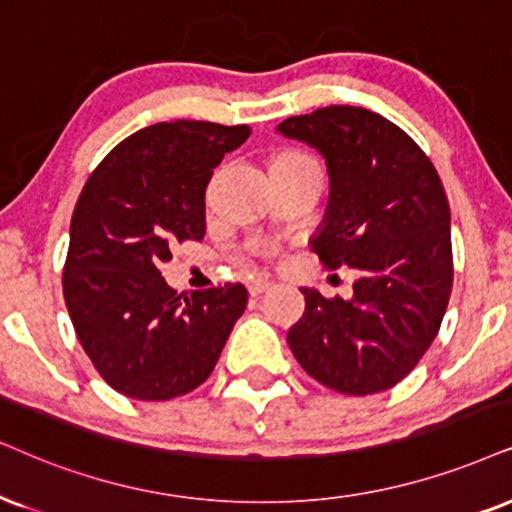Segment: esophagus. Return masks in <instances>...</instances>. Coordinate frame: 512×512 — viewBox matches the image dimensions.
<instances>
[{"mask_svg":"<svg viewBox=\"0 0 512 512\" xmlns=\"http://www.w3.org/2000/svg\"><path fill=\"white\" fill-rule=\"evenodd\" d=\"M269 286H271V281L267 276H255V278H250L248 281V290H250V295H262L264 290H269Z\"/></svg>","mask_w":512,"mask_h":512,"instance_id":"1","label":"esophagus"}]
</instances>
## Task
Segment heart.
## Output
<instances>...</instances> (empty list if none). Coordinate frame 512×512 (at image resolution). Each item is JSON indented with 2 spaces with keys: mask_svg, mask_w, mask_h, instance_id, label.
<instances>
[{
  "mask_svg": "<svg viewBox=\"0 0 512 512\" xmlns=\"http://www.w3.org/2000/svg\"><path fill=\"white\" fill-rule=\"evenodd\" d=\"M286 155H297V153H281V155H278V158H286Z\"/></svg>",
  "mask_w": 512,
  "mask_h": 512,
  "instance_id": "b5f03b06",
  "label": "heart"
}]
</instances>
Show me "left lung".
<instances>
[{
  "label": "left lung",
  "instance_id": "8db88e82",
  "mask_svg": "<svg viewBox=\"0 0 512 512\" xmlns=\"http://www.w3.org/2000/svg\"><path fill=\"white\" fill-rule=\"evenodd\" d=\"M278 132L326 158L331 198L312 250L328 269L359 271L352 300L302 288L304 314L288 345L335 392L390 390L437 338L454 286L442 179L404 129L366 108L293 115Z\"/></svg>",
  "mask_w": 512,
  "mask_h": 512
}]
</instances>
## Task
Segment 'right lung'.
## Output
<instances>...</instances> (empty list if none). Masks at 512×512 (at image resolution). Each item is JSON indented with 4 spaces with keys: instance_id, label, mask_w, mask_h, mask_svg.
<instances>
[{
    "instance_id": "add662e5",
    "label": "right lung",
    "mask_w": 512,
    "mask_h": 512,
    "mask_svg": "<svg viewBox=\"0 0 512 512\" xmlns=\"http://www.w3.org/2000/svg\"><path fill=\"white\" fill-rule=\"evenodd\" d=\"M248 137V125L158 122L120 141L77 198L63 297L82 349L125 397L196 390L245 312L241 283L177 295L160 264L174 243L203 241L212 170Z\"/></svg>"
}]
</instances>
